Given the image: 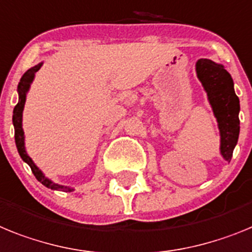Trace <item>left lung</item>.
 I'll list each match as a JSON object with an SVG mask.
<instances>
[{"label": "left lung", "instance_id": "left-lung-1", "mask_svg": "<svg viewBox=\"0 0 252 252\" xmlns=\"http://www.w3.org/2000/svg\"><path fill=\"white\" fill-rule=\"evenodd\" d=\"M195 69L196 76L207 93L214 117L217 118L220 155L229 162L240 134V100L235 94L233 80L222 64L211 60H199Z\"/></svg>", "mask_w": 252, "mask_h": 252}]
</instances>
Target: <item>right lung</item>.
I'll list each match as a JSON object with an SVG mask.
<instances>
[{
    "instance_id": "right-lung-1",
    "label": "right lung",
    "mask_w": 252,
    "mask_h": 252,
    "mask_svg": "<svg viewBox=\"0 0 252 252\" xmlns=\"http://www.w3.org/2000/svg\"><path fill=\"white\" fill-rule=\"evenodd\" d=\"M43 65V62L39 63V64L34 65L30 69L25 72L21 77L20 82H19V86H17V93H19V102L16 104V106L14 108V115H12V123H14L15 128V142H16V147L19 151V155L23 158L24 162H26L32 168V174L36 178V180L40 181L44 187L49 188L52 190H61V191H72L73 189L68 187H64V185H60V184L53 183L52 180H49L48 178H45V175L39 170V167L34 163L32 158L29 157L28 152L25 150V137H24V130H23V111H24V105L26 101V94L29 91L30 85H32V80L35 77V73L40 69V67Z\"/></svg>"
}]
</instances>
